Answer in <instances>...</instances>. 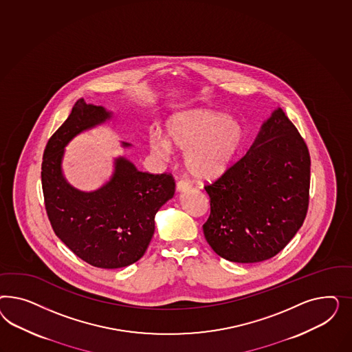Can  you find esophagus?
<instances>
[{"mask_svg":"<svg viewBox=\"0 0 352 352\" xmlns=\"http://www.w3.org/2000/svg\"><path fill=\"white\" fill-rule=\"evenodd\" d=\"M191 183L187 181H179L177 183V191L186 192L191 190Z\"/></svg>","mask_w":352,"mask_h":352,"instance_id":"obj_1","label":"esophagus"}]
</instances>
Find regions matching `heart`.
<instances>
[{
  "instance_id": "b5f03b06",
  "label": "heart",
  "mask_w": 352,
  "mask_h": 352,
  "mask_svg": "<svg viewBox=\"0 0 352 352\" xmlns=\"http://www.w3.org/2000/svg\"><path fill=\"white\" fill-rule=\"evenodd\" d=\"M243 142L244 128L237 118L208 109H188L174 115L166 124V138L160 133L148 135L153 155L166 159L171 147L186 152V169L203 182L223 175L232 166Z\"/></svg>"
}]
</instances>
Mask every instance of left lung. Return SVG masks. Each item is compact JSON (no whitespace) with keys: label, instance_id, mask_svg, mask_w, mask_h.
I'll return each mask as SVG.
<instances>
[{"label":"left lung","instance_id":"1","mask_svg":"<svg viewBox=\"0 0 352 352\" xmlns=\"http://www.w3.org/2000/svg\"><path fill=\"white\" fill-rule=\"evenodd\" d=\"M309 148L281 108L262 124L254 143L205 190L208 244L227 261L256 263L281 252L307 214Z\"/></svg>","mask_w":352,"mask_h":352}]
</instances>
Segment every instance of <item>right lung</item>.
Listing matches in <instances>:
<instances>
[{"instance_id":"1","label":"right lung","mask_w":352,"mask_h":352,"mask_svg":"<svg viewBox=\"0 0 352 352\" xmlns=\"http://www.w3.org/2000/svg\"><path fill=\"white\" fill-rule=\"evenodd\" d=\"M104 107L76 102L71 115L49 139L41 166L45 208L54 232L76 256L99 268H120L139 261L155 232V215L174 196L170 174L139 171L125 156L96 191H80L64 178V148L76 135L112 118ZM122 148L131 147L121 143Z\"/></svg>"}]
</instances>
